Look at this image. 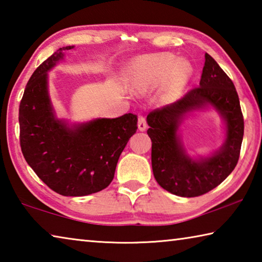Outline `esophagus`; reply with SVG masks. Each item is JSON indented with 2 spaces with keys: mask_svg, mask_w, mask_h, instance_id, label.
Returning a JSON list of instances; mask_svg holds the SVG:
<instances>
[{
  "mask_svg": "<svg viewBox=\"0 0 262 262\" xmlns=\"http://www.w3.org/2000/svg\"><path fill=\"white\" fill-rule=\"evenodd\" d=\"M137 127H139V130H141V132H144L145 129H147V122H145V119H144V117H142V115H140L139 117Z\"/></svg>",
  "mask_w": 262,
  "mask_h": 262,
  "instance_id": "obj_1",
  "label": "esophagus"
}]
</instances>
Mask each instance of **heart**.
Here are the masks:
<instances>
[{
	"mask_svg": "<svg viewBox=\"0 0 262 262\" xmlns=\"http://www.w3.org/2000/svg\"><path fill=\"white\" fill-rule=\"evenodd\" d=\"M192 74L193 67L187 60H179L171 53H156L132 60L125 72V81L136 92L159 88V100L170 104L179 98Z\"/></svg>",
	"mask_w": 262,
	"mask_h": 262,
	"instance_id": "obj_1",
	"label": "heart"
}]
</instances>
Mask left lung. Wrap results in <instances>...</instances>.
<instances>
[{"mask_svg": "<svg viewBox=\"0 0 262 262\" xmlns=\"http://www.w3.org/2000/svg\"><path fill=\"white\" fill-rule=\"evenodd\" d=\"M200 86L176 103L148 114L152 172L161 187L183 198H194L219 186L236 167L244 135V119L233 83L206 54ZM214 109L225 123V141L207 157H192L181 140L180 126L196 110Z\"/></svg>", "mask_w": 262, "mask_h": 262, "instance_id": "obj_1", "label": "left lung"}]
</instances>
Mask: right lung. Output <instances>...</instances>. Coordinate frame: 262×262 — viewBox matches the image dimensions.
Listing matches in <instances>:
<instances>
[{
    "instance_id": "1",
    "label": "right lung",
    "mask_w": 262,
    "mask_h": 262,
    "mask_svg": "<svg viewBox=\"0 0 262 262\" xmlns=\"http://www.w3.org/2000/svg\"><path fill=\"white\" fill-rule=\"evenodd\" d=\"M74 48H59L29 79L19 104V140L25 161L48 187L64 196H84L113 180L119 157L136 133L137 115L77 123L56 117L48 73Z\"/></svg>"
}]
</instances>
